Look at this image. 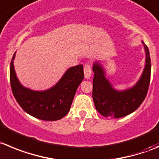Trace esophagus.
Masks as SVG:
<instances>
[{"label":"esophagus","instance_id":"esophagus-1","mask_svg":"<svg viewBox=\"0 0 159 159\" xmlns=\"http://www.w3.org/2000/svg\"><path fill=\"white\" fill-rule=\"evenodd\" d=\"M91 68H90V65H86L84 66V75H85L86 79H90L91 76Z\"/></svg>","mask_w":159,"mask_h":159}]
</instances>
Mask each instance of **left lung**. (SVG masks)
Returning <instances> with one entry per match:
<instances>
[{
    "label": "left lung",
    "mask_w": 159,
    "mask_h": 159,
    "mask_svg": "<svg viewBox=\"0 0 159 159\" xmlns=\"http://www.w3.org/2000/svg\"><path fill=\"white\" fill-rule=\"evenodd\" d=\"M145 51V66L139 80L126 90L113 87L106 78L104 67L98 61L93 65V100L97 111L105 117L119 119L134 112L146 97L151 78V58L148 47L142 42Z\"/></svg>",
    "instance_id": "obj_1"
}]
</instances>
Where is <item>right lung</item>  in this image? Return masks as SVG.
I'll use <instances>...</instances> for the list:
<instances>
[{
  "mask_svg": "<svg viewBox=\"0 0 159 159\" xmlns=\"http://www.w3.org/2000/svg\"><path fill=\"white\" fill-rule=\"evenodd\" d=\"M16 52L10 66V83L13 95L22 109L45 121L61 119L70 110L77 88L84 78L83 65L67 69L57 84L41 91L25 87L19 82L14 67Z\"/></svg>",
  "mask_w": 159,
  "mask_h": 159,
  "instance_id": "obj_1",
  "label": "right lung"
}]
</instances>
